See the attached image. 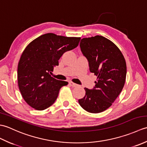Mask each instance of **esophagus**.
Here are the masks:
<instances>
[{
  "label": "esophagus",
  "instance_id": "esophagus-1",
  "mask_svg": "<svg viewBox=\"0 0 147 147\" xmlns=\"http://www.w3.org/2000/svg\"><path fill=\"white\" fill-rule=\"evenodd\" d=\"M69 85H70L71 86H73V87H75V86H78L77 84L74 83H73V82H70L69 83Z\"/></svg>",
  "mask_w": 147,
  "mask_h": 147
}]
</instances>
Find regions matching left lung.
Returning a JSON list of instances; mask_svg holds the SVG:
<instances>
[{
  "label": "left lung",
  "instance_id": "left-lung-1",
  "mask_svg": "<svg viewBox=\"0 0 147 147\" xmlns=\"http://www.w3.org/2000/svg\"><path fill=\"white\" fill-rule=\"evenodd\" d=\"M80 46L88 60L90 71L97 76V81L93 89L85 88V95L78 102L87 112L99 113L111 107L123 88L125 59L117 47L102 36L84 38Z\"/></svg>",
  "mask_w": 147,
  "mask_h": 147
}]
</instances>
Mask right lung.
I'll return each mask as SVG.
<instances>
[{"mask_svg":"<svg viewBox=\"0 0 147 147\" xmlns=\"http://www.w3.org/2000/svg\"><path fill=\"white\" fill-rule=\"evenodd\" d=\"M79 37L46 33L30 43L18 66V82L22 96L31 107L43 111L55 102L59 90L68 83L51 74L64 52L78 45Z\"/></svg>","mask_w":147,"mask_h":147,"instance_id":"right-lung-1","label":"right lung"}]
</instances>
